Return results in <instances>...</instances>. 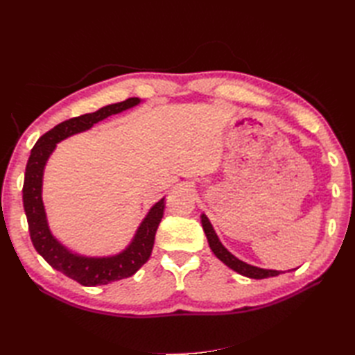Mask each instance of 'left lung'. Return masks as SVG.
<instances>
[{
	"label": "left lung",
	"instance_id": "1",
	"mask_svg": "<svg viewBox=\"0 0 355 355\" xmlns=\"http://www.w3.org/2000/svg\"><path fill=\"white\" fill-rule=\"evenodd\" d=\"M201 223H202L204 234H206L209 245H210L211 252L214 253V256H216L218 259L222 261L225 265L230 266L231 270H234L235 272H239L244 277L254 278V280H262V278L277 277V275L282 274V271L263 270V268H257V266H253V265H249V263L240 261L239 257H235L231 252L225 249V245L220 243L219 237L216 235V232H214L211 223H210V220H209L206 214H201Z\"/></svg>",
	"mask_w": 355,
	"mask_h": 355
}]
</instances>
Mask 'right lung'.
Segmentation results:
<instances>
[{"mask_svg": "<svg viewBox=\"0 0 355 355\" xmlns=\"http://www.w3.org/2000/svg\"><path fill=\"white\" fill-rule=\"evenodd\" d=\"M141 103L139 98H130L124 102L112 103L92 114H84L58 124L42 135L35 146L32 148L24 182V207L28 219V227L32 244L35 250L44 257V261L72 280L83 286H102L112 282L132 277L151 256L155 232L163 219L164 198L155 202L148 211L142 223L135 234L132 243L123 252L114 256L89 257L72 253L65 245L55 239L49 228V222L42 202V175L51 153L56 149V144L72 135L89 130L96 123H99L111 115L120 114L125 110Z\"/></svg>", "mask_w": 355, "mask_h": 355, "instance_id": "obj_1", "label": "right lung"}]
</instances>
